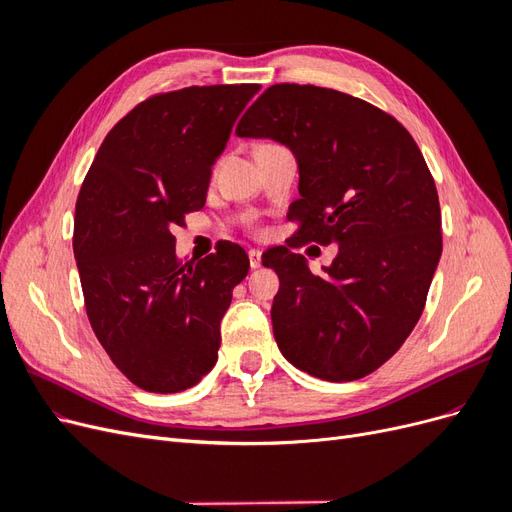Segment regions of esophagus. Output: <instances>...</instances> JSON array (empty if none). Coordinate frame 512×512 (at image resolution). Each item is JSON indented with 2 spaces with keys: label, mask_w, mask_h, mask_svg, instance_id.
I'll return each mask as SVG.
<instances>
[{
  "label": "esophagus",
  "mask_w": 512,
  "mask_h": 512,
  "mask_svg": "<svg viewBox=\"0 0 512 512\" xmlns=\"http://www.w3.org/2000/svg\"><path fill=\"white\" fill-rule=\"evenodd\" d=\"M247 258H250V267L252 269L260 267V252L258 250H247Z\"/></svg>",
  "instance_id": "obj_1"
}]
</instances>
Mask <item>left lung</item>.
<instances>
[{"label":"left lung","mask_w":512,"mask_h":512,"mask_svg":"<svg viewBox=\"0 0 512 512\" xmlns=\"http://www.w3.org/2000/svg\"><path fill=\"white\" fill-rule=\"evenodd\" d=\"M237 136L273 138L299 164L286 241L337 242L316 276L289 247L262 265L280 277L271 320L286 359L329 382L365 378L406 342L442 254L438 190L421 149L389 113L342 91L280 83L241 117Z\"/></svg>","instance_id":"left-lung-1"}]
</instances>
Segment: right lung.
I'll use <instances>...</instances> for the list:
<instances>
[{
  "label": "right lung",
  "mask_w": 512,
  "mask_h": 512,
  "mask_svg": "<svg viewBox=\"0 0 512 512\" xmlns=\"http://www.w3.org/2000/svg\"><path fill=\"white\" fill-rule=\"evenodd\" d=\"M260 85L185 87L136 104L91 162L74 215L87 318L138 389L179 393L218 361L220 322L250 269L237 243L183 262L173 228L205 207L211 166Z\"/></svg>",
  "instance_id": "obj_1"
}]
</instances>
